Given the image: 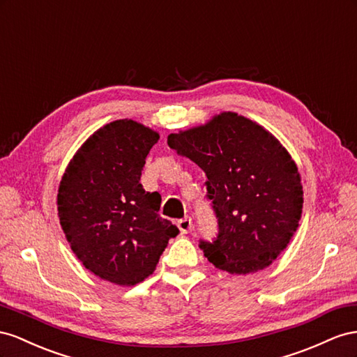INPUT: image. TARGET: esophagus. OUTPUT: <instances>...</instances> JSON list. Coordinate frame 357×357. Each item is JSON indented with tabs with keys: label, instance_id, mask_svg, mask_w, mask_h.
<instances>
[{
	"label": "esophagus",
	"instance_id": "1",
	"mask_svg": "<svg viewBox=\"0 0 357 357\" xmlns=\"http://www.w3.org/2000/svg\"><path fill=\"white\" fill-rule=\"evenodd\" d=\"M191 227H192L191 218H184L178 221V229L181 231V235H187V233L191 230Z\"/></svg>",
	"mask_w": 357,
	"mask_h": 357
}]
</instances>
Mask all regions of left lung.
<instances>
[{
	"label": "left lung",
	"mask_w": 357,
	"mask_h": 357,
	"mask_svg": "<svg viewBox=\"0 0 357 357\" xmlns=\"http://www.w3.org/2000/svg\"><path fill=\"white\" fill-rule=\"evenodd\" d=\"M167 145L206 173L218 236L200 242L205 257L236 275L269 266L302 215L301 175L289 151L266 128L235 112L172 133Z\"/></svg>",
	"instance_id": "obj_1"
}]
</instances>
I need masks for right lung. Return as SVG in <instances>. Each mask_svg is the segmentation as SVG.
Masks as SVG:
<instances>
[{
	"label": "right lung",
	"instance_id": "1",
	"mask_svg": "<svg viewBox=\"0 0 357 357\" xmlns=\"http://www.w3.org/2000/svg\"><path fill=\"white\" fill-rule=\"evenodd\" d=\"M160 135L133 119L98 128L70 160L58 188V217L84 266L116 286H136L155 271L179 230L158 215L161 196L140 184Z\"/></svg>",
	"mask_w": 357,
	"mask_h": 357
}]
</instances>
